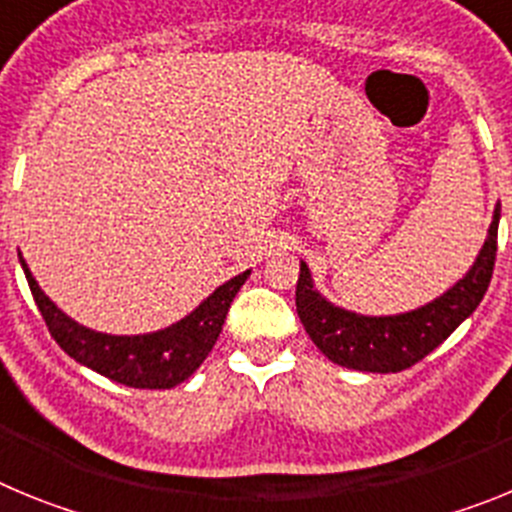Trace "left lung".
I'll list each match as a JSON object with an SVG mask.
<instances>
[{
    "instance_id": "8db88e82",
    "label": "left lung",
    "mask_w": 512,
    "mask_h": 512,
    "mask_svg": "<svg viewBox=\"0 0 512 512\" xmlns=\"http://www.w3.org/2000/svg\"><path fill=\"white\" fill-rule=\"evenodd\" d=\"M497 225L500 205L492 212L485 246L479 248L467 274L433 302L400 315L377 318L333 305L315 289L310 269L300 261L295 302L307 336L333 364L346 369L379 374L410 369L441 346L482 302L495 269Z\"/></svg>"
}]
</instances>
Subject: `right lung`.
<instances>
[{
    "instance_id": "obj_1",
    "label": "right lung",
    "mask_w": 512,
    "mask_h": 512,
    "mask_svg": "<svg viewBox=\"0 0 512 512\" xmlns=\"http://www.w3.org/2000/svg\"><path fill=\"white\" fill-rule=\"evenodd\" d=\"M20 264L35 297V305L58 346L71 359L89 366L92 372L117 384H125V387H135V390H171L192 377L215 346L230 302L251 274V271H243L238 277L220 284L207 300H202L189 312L187 318L169 328L143 333V336H112V333H99V330L69 318L40 289L33 271L27 269L22 253Z\"/></svg>"
}]
</instances>
